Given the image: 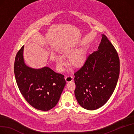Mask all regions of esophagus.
<instances>
[{
    "instance_id": "34e87169",
    "label": "esophagus",
    "mask_w": 134,
    "mask_h": 134,
    "mask_svg": "<svg viewBox=\"0 0 134 134\" xmlns=\"http://www.w3.org/2000/svg\"><path fill=\"white\" fill-rule=\"evenodd\" d=\"M65 80L66 82H70L72 81L73 80V76H71V75H68V76H66L65 77Z\"/></svg>"
}]
</instances>
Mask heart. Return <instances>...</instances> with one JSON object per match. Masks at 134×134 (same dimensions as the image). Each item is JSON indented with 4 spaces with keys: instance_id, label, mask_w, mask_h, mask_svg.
Listing matches in <instances>:
<instances>
[{
    "instance_id": "obj_1",
    "label": "heart",
    "mask_w": 134,
    "mask_h": 134,
    "mask_svg": "<svg viewBox=\"0 0 134 134\" xmlns=\"http://www.w3.org/2000/svg\"><path fill=\"white\" fill-rule=\"evenodd\" d=\"M76 48L73 47H66L62 50L61 54L63 57H69V61L70 65L74 67H80L83 64L85 61L86 54L83 49L76 51ZM62 56L56 57V64L58 68L60 70L64 69V67L66 65V60Z\"/></svg>"
}]
</instances>
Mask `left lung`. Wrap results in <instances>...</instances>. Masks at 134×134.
Returning a JSON list of instances; mask_svg holds the SVG:
<instances>
[{
  "instance_id": "1",
  "label": "left lung",
  "mask_w": 134,
  "mask_h": 134,
  "mask_svg": "<svg viewBox=\"0 0 134 134\" xmlns=\"http://www.w3.org/2000/svg\"><path fill=\"white\" fill-rule=\"evenodd\" d=\"M102 36L99 50L88 55L83 66L74 73L76 99L90 110L99 108L108 101L120 74L118 53L105 35Z\"/></svg>"
}]
</instances>
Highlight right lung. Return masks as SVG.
Listing matches in <instances>:
<instances>
[{
  "label": "right lung",
  "instance_id": "1",
  "mask_svg": "<svg viewBox=\"0 0 134 134\" xmlns=\"http://www.w3.org/2000/svg\"><path fill=\"white\" fill-rule=\"evenodd\" d=\"M24 46L17 52L14 64V73L19 90L33 107L48 111L56 105L66 85L64 75L47 67L31 68L24 64Z\"/></svg>",
  "mask_w": 134,
  "mask_h": 134
}]
</instances>
